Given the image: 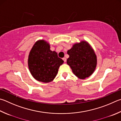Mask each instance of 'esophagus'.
Segmentation results:
<instances>
[{
    "mask_svg": "<svg viewBox=\"0 0 121 121\" xmlns=\"http://www.w3.org/2000/svg\"><path fill=\"white\" fill-rule=\"evenodd\" d=\"M62 59H63V60L64 61V62H66V61H67V59H66V58H63Z\"/></svg>",
    "mask_w": 121,
    "mask_h": 121,
    "instance_id": "1",
    "label": "esophagus"
}]
</instances>
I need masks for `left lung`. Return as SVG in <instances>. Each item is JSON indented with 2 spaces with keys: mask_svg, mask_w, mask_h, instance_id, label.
<instances>
[{
  "mask_svg": "<svg viewBox=\"0 0 121 121\" xmlns=\"http://www.w3.org/2000/svg\"><path fill=\"white\" fill-rule=\"evenodd\" d=\"M69 58L67 63L73 73L80 79H85L93 73L97 65V58L93 49L86 41L74 44L67 51Z\"/></svg>",
  "mask_w": 121,
  "mask_h": 121,
  "instance_id": "left-lung-1",
  "label": "left lung"
}]
</instances>
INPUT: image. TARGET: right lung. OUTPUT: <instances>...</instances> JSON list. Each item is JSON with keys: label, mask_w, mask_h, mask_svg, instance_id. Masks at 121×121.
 I'll return each mask as SVG.
<instances>
[{"label": "right lung", "mask_w": 121, "mask_h": 121, "mask_svg": "<svg viewBox=\"0 0 121 121\" xmlns=\"http://www.w3.org/2000/svg\"><path fill=\"white\" fill-rule=\"evenodd\" d=\"M63 60L56 52L50 49V45L44 40L34 44L28 56L30 71L36 80L43 82H52L56 76Z\"/></svg>", "instance_id": "right-lung-1"}]
</instances>
